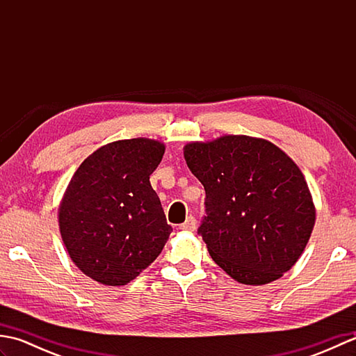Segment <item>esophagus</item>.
I'll use <instances>...</instances> for the list:
<instances>
[{"label":"esophagus","instance_id":"esophagus-1","mask_svg":"<svg viewBox=\"0 0 356 356\" xmlns=\"http://www.w3.org/2000/svg\"><path fill=\"white\" fill-rule=\"evenodd\" d=\"M195 225H197V222H195V218L193 216H190L182 225L179 226V229H182V231H194L195 229Z\"/></svg>","mask_w":356,"mask_h":356}]
</instances>
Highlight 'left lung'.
<instances>
[{
  "mask_svg": "<svg viewBox=\"0 0 356 356\" xmlns=\"http://www.w3.org/2000/svg\"><path fill=\"white\" fill-rule=\"evenodd\" d=\"M184 154L205 188L197 232L211 259L243 284H266L289 270L315 223L312 195L292 159L249 136L188 143Z\"/></svg>",
  "mask_w": 356,
  "mask_h": 356,
  "instance_id": "left-lung-1",
  "label": "left lung"
}]
</instances>
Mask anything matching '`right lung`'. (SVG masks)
Returning <instances> with one entry per match:
<instances>
[{
    "instance_id": "obj_1",
    "label": "right lung",
    "mask_w": 356,
    "mask_h": 356,
    "mask_svg": "<svg viewBox=\"0 0 356 356\" xmlns=\"http://www.w3.org/2000/svg\"><path fill=\"white\" fill-rule=\"evenodd\" d=\"M163 143L127 139L88 156L59 207V229L74 264L107 286L130 283L153 263L172 231L149 176Z\"/></svg>"
}]
</instances>
